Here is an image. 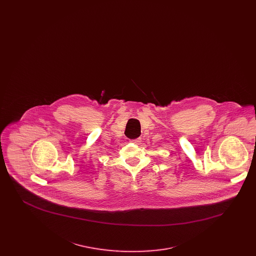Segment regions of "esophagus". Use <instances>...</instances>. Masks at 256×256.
I'll return each instance as SVG.
<instances>
[{"label": "esophagus", "instance_id": "obj_1", "mask_svg": "<svg viewBox=\"0 0 256 256\" xmlns=\"http://www.w3.org/2000/svg\"><path fill=\"white\" fill-rule=\"evenodd\" d=\"M132 143H134V144H136V145H137V144H140V143H141L142 141H141V139H140V138H137V139H134V140H132Z\"/></svg>", "mask_w": 256, "mask_h": 256}]
</instances>
